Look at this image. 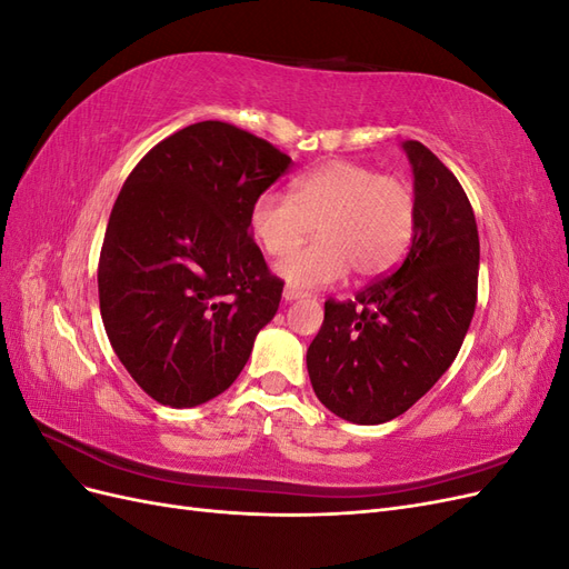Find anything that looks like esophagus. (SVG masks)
<instances>
[{
	"mask_svg": "<svg viewBox=\"0 0 569 569\" xmlns=\"http://www.w3.org/2000/svg\"><path fill=\"white\" fill-rule=\"evenodd\" d=\"M306 297H308L306 291L295 289V287H284V291H282V299L284 301H297V299H306Z\"/></svg>",
	"mask_w": 569,
	"mask_h": 569,
	"instance_id": "obj_1",
	"label": "esophagus"
}]
</instances>
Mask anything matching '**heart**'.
Instances as JSON below:
<instances>
[{
    "mask_svg": "<svg viewBox=\"0 0 569 569\" xmlns=\"http://www.w3.org/2000/svg\"><path fill=\"white\" fill-rule=\"evenodd\" d=\"M418 226V194L403 178L356 161H327L299 176L289 197L258 194L249 209V232L263 253L280 258L316 227L319 239L278 266L295 289H318L343 280L380 278L401 263Z\"/></svg>",
    "mask_w": 569,
    "mask_h": 569,
    "instance_id": "obj_1",
    "label": "heart"
}]
</instances>
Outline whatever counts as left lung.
<instances>
[{
	"mask_svg": "<svg viewBox=\"0 0 569 569\" xmlns=\"http://www.w3.org/2000/svg\"><path fill=\"white\" fill-rule=\"evenodd\" d=\"M418 194V226L401 266L325 301L306 353L325 408L356 425L399 418L451 368L477 306L479 234L468 194L425 144L403 142Z\"/></svg>",
	"mask_w": 569,
	"mask_h": 569,
	"instance_id": "left-lung-1",
	"label": "left lung"
}]
</instances>
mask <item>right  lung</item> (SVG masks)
<instances>
[{"label":"right lung","mask_w":569,"mask_h":569,"mask_svg":"<svg viewBox=\"0 0 569 569\" xmlns=\"http://www.w3.org/2000/svg\"><path fill=\"white\" fill-rule=\"evenodd\" d=\"M291 159L220 120L166 137L132 168L99 256V308L120 363L153 401L192 408L242 372L284 282L249 232Z\"/></svg>","instance_id":"right-lung-1"}]
</instances>
